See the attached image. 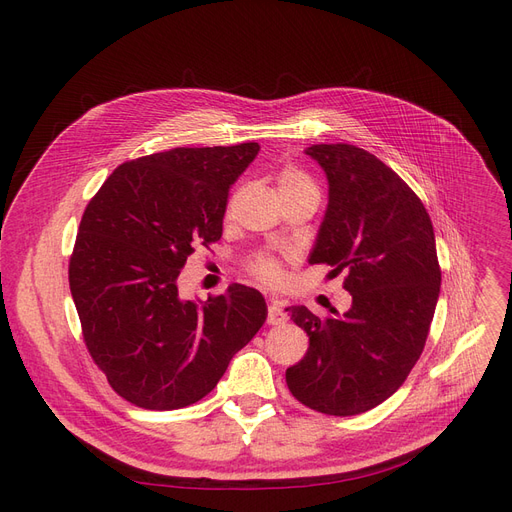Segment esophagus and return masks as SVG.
<instances>
[{
  "label": "esophagus",
  "instance_id": "34e87169",
  "mask_svg": "<svg viewBox=\"0 0 512 512\" xmlns=\"http://www.w3.org/2000/svg\"><path fill=\"white\" fill-rule=\"evenodd\" d=\"M284 321H286V313H284L280 303L274 301V303L267 305V324L278 326V324H284Z\"/></svg>",
  "mask_w": 512,
  "mask_h": 512
}]
</instances>
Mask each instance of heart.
Listing matches in <instances>:
<instances>
[{"label":"heart","instance_id":"b5f03b06","mask_svg":"<svg viewBox=\"0 0 512 512\" xmlns=\"http://www.w3.org/2000/svg\"><path fill=\"white\" fill-rule=\"evenodd\" d=\"M278 180V193L280 197H288V195H297V193H305V191H315L317 188L313 184V180L299 168L294 166H286L278 172L276 176ZM247 270L249 274H253L257 280L265 282V284H280L284 280V265L282 259L274 253H255L253 257H249L247 261Z\"/></svg>","mask_w":512,"mask_h":512}]
</instances>
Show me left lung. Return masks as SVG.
Instances as JSON below:
<instances>
[{
  "mask_svg": "<svg viewBox=\"0 0 512 512\" xmlns=\"http://www.w3.org/2000/svg\"><path fill=\"white\" fill-rule=\"evenodd\" d=\"M330 182L311 265L344 274L353 305L317 317L286 307L309 336L307 355L286 369L292 396L336 417L382 405L419 361L432 326L442 272L434 226L421 199L384 161L348 145L307 149Z\"/></svg>",
  "mask_w": 512,
  "mask_h": 512,
  "instance_id": "obj_1",
  "label": "left lung"
}]
</instances>
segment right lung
I'll return each instance as SVG.
<instances>
[{
    "mask_svg": "<svg viewBox=\"0 0 512 512\" xmlns=\"http://www.w3.org/2000/svg\"><path fill=\"white\" fill-rule=\"evenodd\" d=\"M257 151L176 147L124 161L83 213L70 292L91 359L132 405H195L263 326L265 299L245 284L205 303L178 297L188 255L222 238L230 186Z\"/></svg>",
    "mask_w": 512,
    "mask_h": 512,
    "instance_id": "1",
    "label": "right lung"
}]
</instances>
